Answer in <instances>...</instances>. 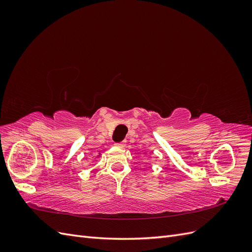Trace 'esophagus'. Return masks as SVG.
I'll return each mask as SVG.
<instances>
[{
	"mask_svg": "<svg viewBox=\"0 0 252 252\" xmlns=\"http://www.w3.org/2000/svg\"><path fill=\"white\" fill-rule=\"evenodd\" d=\"M116 146L118 148H124L126 146V142H121V143H117Z\"/></svg>",
	"mask_w": 252,
	"mask_h": 252,
	"instance_id": "esophagus-1",
	"label": "esophagus"
}]
</instances>
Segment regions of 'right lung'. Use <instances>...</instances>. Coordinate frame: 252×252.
I'll return each mask as SVG.
<instances>
[{
  "label": "right lung",
  "instance_id": "add662e5",
  "mask_svg": "<svg viewBox=\"0 0 252 252\" xmlns=\"http://www.w3.org/2000/svg\"><path fill=\"white\" fill-rule=\"evenodd\" d=\"M100 156H101V154H98V156H97V157H100Z\"/></svg>",
  "mask_w": 252,
  "mask_h": 252
}]
</instances>
